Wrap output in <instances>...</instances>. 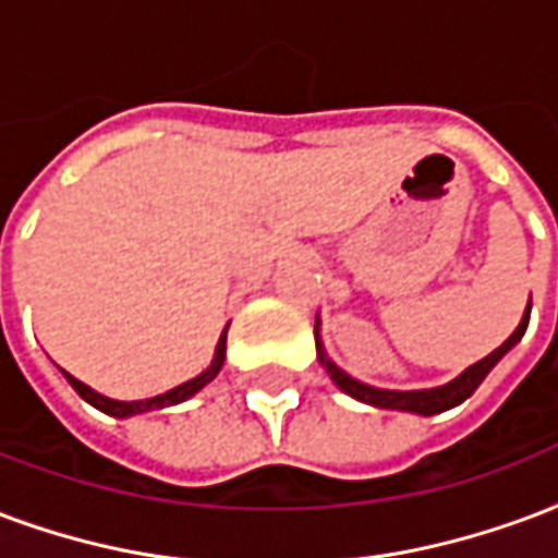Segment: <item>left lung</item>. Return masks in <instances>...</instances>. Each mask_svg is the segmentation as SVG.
<instances>
[{
  "mask_svg": "<svg viewBox=\"0 0 558 558\" xmlns=\"http://www.w3.org/2000/svg\"><path fill=\"white\" fill-rule=\"evenodd\" d=\"M530 311H532V299L526 304V311H523L521 325L511 331V337L499 349L488 354V357H482L473 366H468L464 373L456 375L452 381L440 384V387H426V390H384V387H373V384H363L357 378L340 369L337 363L328 357L325 352V342H322V322L316 316V354H319V363L325 366V373L331 375V381L340 387L342 393H349L357 402H366V405L373 408H387V411H408V414H420V416H432V414H444L449 408L461 405L464 399L476 393V387L485 381V375L497 366L506 354L523 340V333H526V325H530Z\"/></svg>",
  "mask_w": 558,
  "mask_h": 558,
  "instance_id": "1",
  "label": "left lung"
}]
</instances>
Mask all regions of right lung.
I'll return each mask as SVG.
<instances>
[{
  "label": "right lung",
  "instance_id": "obj_1",
  "mask_svg": "<svg viewBox=\"0 0 558 558\" xmlns=\"http://www.w3.org/2000/svg\"><path fill=\"white\" fill-rule=\"evenodd\" d=\"M230 328V325H227ZM227 328L221 331V337H218V345H216V354H213V363L206 366L204 373L195 375L192 381H183L180 387H174V390H168V393H159L153 396V399H135V402H121V399H109V396L97 393L94 387H88V384H82L80 378H73L70 373H64V378H68V384L76 390V393L88 402V405H94L97 411H102V414L109 416H118V420H126V416H135V414H147V411H162V408H171V405H180V402H185V399H192L195 393H201L206 384L213 381L218 373H221V366H225V354H227Z\"/></svg>",
  "mask_w": 558,
  "mask_h": 558
}]
</instances>
